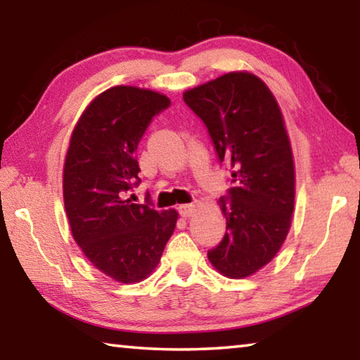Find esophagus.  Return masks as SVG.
Instances as JSON below:
<instances>
[{
    "instance_id": "obj_1",
    "label": "esophagus",
    "mask_w": 360,
    "mask_h": 360,
    "mask_svg": "<svg viewBox=\"0 0 360 360\" xmlns=\"http://www.w3.org/2000/svg\"><path fill=\"white\" fill-rule=\"evenodd\" d=\"M178 211L182 217H191L195 212V205H181Z\"/></svg>"
}]
</instances>
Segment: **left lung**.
I'll return each instance as SVG.
<instances>
[{
    "label": "left lung",
    "instance_id": "obj_1",
    "mask_svg": "<svg viewBox=\"0 0 360 360\" xmlns=\"http://www.w3.org/2000/svg\"><path fill=\"white\" fill-rule=\"evenodd\" d=\"M202 119L231 186L219 200L227 221L208 259L227 278H246L275 257L290 229L294 158L281 109L264 81L227 72L184 94Z\"/></svg>",
    "mask_w": 360,
    "mask_h": 360
}]
</instances>
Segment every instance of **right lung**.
Returning a JSON list of instances; mask_svg holds the SVG:
<instances>
[{"label":"right lung","instance_id":"obj_1","mask_svg":"<svg viewBox=\"0 0 360 360\" xmlns=\"http://www.w3.org/2000/svg\"><path fill=\"white\" fill-rule=\"evenodd\" d=\"M172 105L165 95L117 85L90 103L72 130L63 168V198L75 241L92 264L119 283L148 278L160 262L178 212H158L146 193L136 150L154 115Z\"/></svg>","mask_w":360,"mask_h":360}]
</instances>
